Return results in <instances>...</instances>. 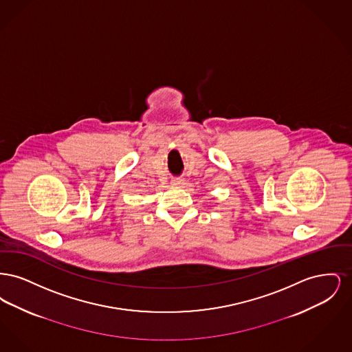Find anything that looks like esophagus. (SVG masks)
<instances>
[{
	"mask_svg": "<svg viewBox=\"0 0 352 352\" xmlns=\"http://www.w3.org/2000/svg\"><path fill=\"white\" fill-rule=\"evenodd\" d=\"M184 179H182V178H173L171 179V184L173 186H184Z\"/></svg>",
	"mask_w": 352,
	"mask_h": 352,
	"instance_id": "1",
	"label": "esophagus"
}]
</instances>
